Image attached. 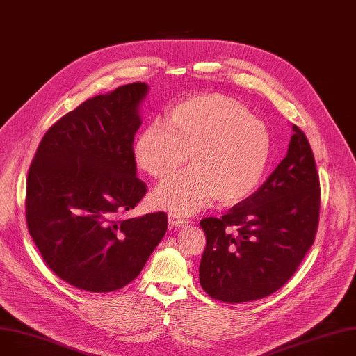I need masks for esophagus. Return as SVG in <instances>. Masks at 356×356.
<instances>
[{
  "label": "esophagus",
  "instance_id": "34e87169",
  "mask_svg": "<svg viewBox=\"0 0 356 356\" xmlns=\"http://www.w3.org/2000/svg\"><path fill=\"white\" fill-rule=\"evenodd\" d=\"M168 218H169V225H172V226H175V227H181V226H184V225L188 223L187 219L181 218L180 215H177V213H175V212H169V213H168Z\"/></svg>",
  "mask_w": 356,
  "mask_h": 356
}]
</instances>
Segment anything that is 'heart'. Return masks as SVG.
I'll use <instances>...</instances> for the list:
<instances>
[{
  "label": "heart",
  "mask_w": 356,
  "mask_h": 356,
  "mask_svg": "<svg viewBox=\"0 0 356 356\" xmlns=\"http://www.w3.org/2000/svg\"><path fill=\"white\" fill-rule=\"evenodd\" d=\"M271 154L267 126L238 100L205 93L175 104L166 123L152 122L140 133L134 155L151 177L165 180L190 155L191 169L161 184L154 201L175 213H193L213 197L234 205L261 181Z\"/></svg>",
  "instance_id": "heart-1"
}]
</instances>
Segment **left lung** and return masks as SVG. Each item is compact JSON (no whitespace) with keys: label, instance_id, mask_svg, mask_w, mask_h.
Masks as SVG:
<instances>
[{"label":"left lung","instance_id":"1","mask_svg":"<svg viewBox=\"0 0 356 356\" xmlns=\"http://www.w3.org/2000/svg\"><path fill=\"white\" fill-rule=\"evenodd\" d=\"M292 129L286 156L263 186L226 215L200 222V284L212 299L243 303L277 292L314 242L320 180L306 136Z\"/></svg>","mask_w":356,"mask_h":356}]
</instances>
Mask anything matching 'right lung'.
I'll use <instances>...</instances> for the list:
<instances>
[{"instance_id":"add662e5","label":"right lung","mask_w":356,"mask_h":356,"mask_svg":"<svg viewBox=\"0 0 356 356\" xmlns=\"http://www.w3.org/2000/svg\"><path fill=\"white\" fill-rule=\"evenodd\" d=\"M147 92L134 82L85 100L47 130L31 163L28 230L51 271L78 289H122L166 233L165 212L122 216L147 193L133 149Z\"/></svg>"}]
</instances>
